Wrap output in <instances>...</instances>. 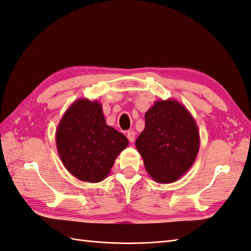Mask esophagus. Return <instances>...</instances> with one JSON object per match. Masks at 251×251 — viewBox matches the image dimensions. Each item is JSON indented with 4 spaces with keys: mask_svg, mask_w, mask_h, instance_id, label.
<instances>
[{
    "mask_svg": "<svg viewBox=\"0 0 251 251\" xmlns=\"http://www.w3.org/2000/svg\"><path fill=\"white\" fill-rule=\"evenodd\" d=\"M127 138H128V140H129V142H133L134 141V139H136V132H134L133 130H130V131H128L127 132Z\"/></svg>",
    "mask_w": 251,
    "mask_h": 251,
    "instance_id": "obj_1",
    "label": "esophagus"
}]
</instances>
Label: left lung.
<instances>
[{
  "label": "left lung",
  "instance_id": "8db88e82",
  "mask_svg": "<svg viewBox=\"0 0 251 251\" xmlns=\"http://www.w3.org/2000/svg\"><path fill=\"white\" fill-rule=\"evenodd\" d=\"M201 145L194 118L181 102L158 100L145 113V128L136 141L150 176L172 183L194 163Z\"/></svg>",
  "mask_w": 251,
  "mask_h": 251
}]
</instances>
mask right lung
I'll list each match as a JSON object with an SVG mask.
<instances>
[{"label": "right lung", "mask_w": 251, "mask_h": 251, "mask_svg": "<svg viewBox=\"0 0 251 251\" xmlns=\"http://www.w3.org/2000/svg\"><path fill=\"white\" fill-rule=\"evenodd\" d=\"M127 145L124 134L107 125L99 100L73 101L56 129V146L64 168L85 182L104 180Z\"/></svg>", "instance_id": "right-lung-1"}]
</instances>
